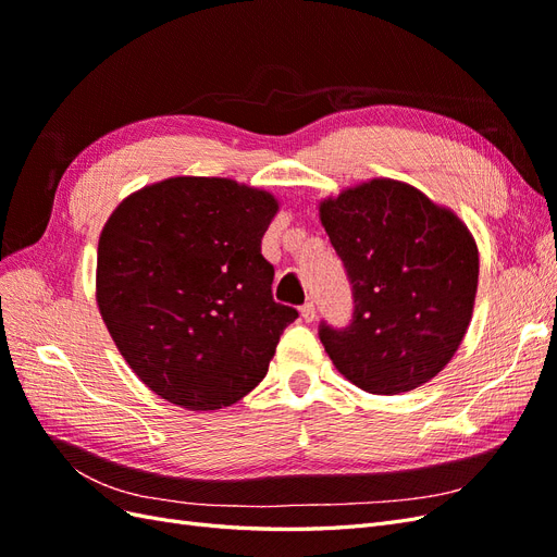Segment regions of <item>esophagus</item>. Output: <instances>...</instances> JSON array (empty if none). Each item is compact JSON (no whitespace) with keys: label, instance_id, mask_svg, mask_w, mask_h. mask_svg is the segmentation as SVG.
Segmentation results:
<instances>
[{"label":"esophagus","instance_id":"1","mask_svg":"<svg viewBox=\"0 0 557 557\" xmlns=\"http://www.w3.org/2000/svg\"><path fill=\"white\" fill-rule=\"evenodd\" d=\"M301 318H305L307 323H313V320H315V305H313V301H307V305L301 307Z\"/></svg>","mask_w":557,"mask_h":557}]
</instances>
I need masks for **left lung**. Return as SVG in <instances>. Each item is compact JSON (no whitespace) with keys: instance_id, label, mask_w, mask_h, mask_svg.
Wrapping results in <instances>:
<instances>
[{"instance_id":"8db88e82","label":"left lung","mask_w":557,"mask_h":557,"mask_svg":"<svg viewBox=\"0 0 557 557\" xmlns=\"http://www.w3.org/2000/svg\"><path fill=\"white\" fill-rule=\"evenodd\" d=\"M352 285L350 325H320L330 360L372 395L428 383L460 348L479 285V248L450 209L409 183L372 178L318 205Z\"/></svg>"}]
</instances>
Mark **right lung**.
<instances>
[{
  "label": "right lung",
  "instance_id": "obj_1",
  "mask_svg": "<svg viewBox=\"0 0 557 557\" xmlns=\"http://www.w3.org/2000/svg\"><path fill=\"white\" fill-rule=\"evenodd\" d=\"M278 199L232 178L174 176L115 207L97 246V307L150 391L215 411L256 387L297 318L272 297L262 237Z\"/></svg>",
  "mask_w": 557,
  "mask_h": 557
}]
</instances>
